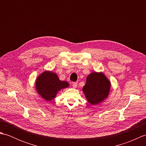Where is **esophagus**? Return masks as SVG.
Returning a JSON list of instances; mask_svg holds the SVG:
<instances>
[{
    "instance_id": "34e87169",
    "label": "esophagus",
    "mask_w": 146,
    "mask_h": 146,
    "mask_svg": "<svg viewBox=\"0 0 146 146\" xmlns=\"http://www.w3.org/2000/svg\"><path fill=\"white\" fill-rule=\"evenodd\" d=\"M77 82H74V83H73V85H72V86H73V88H76V86H77Z\"/></svg>"
}]
</instances>
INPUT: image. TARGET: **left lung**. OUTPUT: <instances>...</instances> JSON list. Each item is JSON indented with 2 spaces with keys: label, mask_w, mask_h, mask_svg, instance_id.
Segmentation results:
<instances>
[{
  "label": "left lung",
  "mask_w": 146,
  "mask_h": 146,
  "mask_svg": "<svg viewBox=\"0 0 146 146\" xmlns=\"http://www.w3.org/2000/svg\"><path fill=\"white\" fill-rule=\"evenodd\" d=\"M110 86V81L103 73L92 72L86 78L83 91L90 104L97 105L107 98Z\"/></svg>",
  "instance_id": "obj_1"
}]
</instances>
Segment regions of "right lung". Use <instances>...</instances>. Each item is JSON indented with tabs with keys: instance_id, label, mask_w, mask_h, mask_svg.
Here are the masks:
<instances>
[{
	"instance_id": "add662e5",
	"label": "right lung",
	"mask_w": 146,
	"mask_h": 146,
	"mask_svg": "<svg viewBox=\"0 0 146 146\" xmlns=\"http://www.w3.org/2000/svg\"><path fill=\"white\" fill-rule=\"evenodd\" d=\"M69 85L67 82L60 80L56 74L49 71L41 73L36 81L37 92L46 101L52 100L59 91L68 87Z\"/></svg>"
}]
</instances>
